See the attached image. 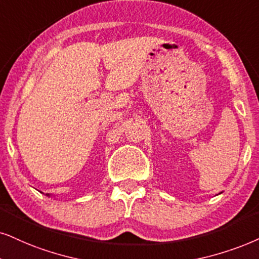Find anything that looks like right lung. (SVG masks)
I'll use <instances>...</instances> for the list:
<instances>
[{
	"instance_id": "obj_1",
	"label": "right lung",
	"mask_w": 259,
	"mask_h": 259,
	"mask_svg": "<svg viewBox=\"0 0 259 259\" xmlns=\"http://www.w3.org/2000/svg\"><path fill=\"white\" fill-rule=\"evenodd\" d=\"M48 196H49V195H48Z\"/></svg>"
}]
</instances>
